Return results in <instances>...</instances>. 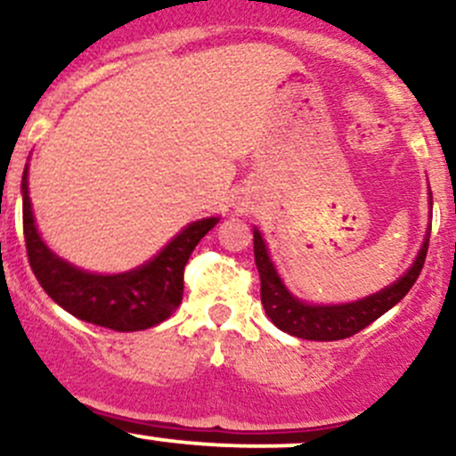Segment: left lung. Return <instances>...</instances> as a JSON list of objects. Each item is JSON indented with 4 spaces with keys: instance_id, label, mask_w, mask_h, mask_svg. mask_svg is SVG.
<instances>
[{
    "instance_id": "1",
    "label": "left lung",
    "mask_w": 456,
    "mask_h": 456,
    "mask_svg": "<svg viewBox=\"0 0 456 456\" xmlns=\"http://www.w3.org/2000/svg\"><path fill=\"white\" fill-rule=\"evenodd\" d=\"M427 249L428 239L424 241L413 267L396 284L387 286L381 293L366 297V299L355 301V304L323 305L321 308V305L301 304L299 299H295L284 289L278 271L273 269V263L269 260L263 237H260L258 230H254V258L260 273V299H263L265 312H267L271 323L278 330L286 331V334L297 336V338L321 342L349 338V336L375 323L381 314L394 308L409 293V289L416 284L418 275L424 267Z\"/></svg>"
}]
</instances>
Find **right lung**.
I'll use <instances>...</instances> for the list:
<instances>
[{"mask_svg":"<svg viewBox=\"0 0 456 456\" xmlns=\"http://www.w3.org/2000/svg\"><path fill=\"white\" fill-rule=\"evenodd\" d=\"M23 237L29 267L51 299L86 323L114 331H140L163 323L183 301L185 265L217 217L193 222L144 267L120 275H94L64 263L40 241L23 172Z\"/></svg>","mask_w":456,"mask_h":456,"instance_id":"1","label":"right lung"}]
</instances>
